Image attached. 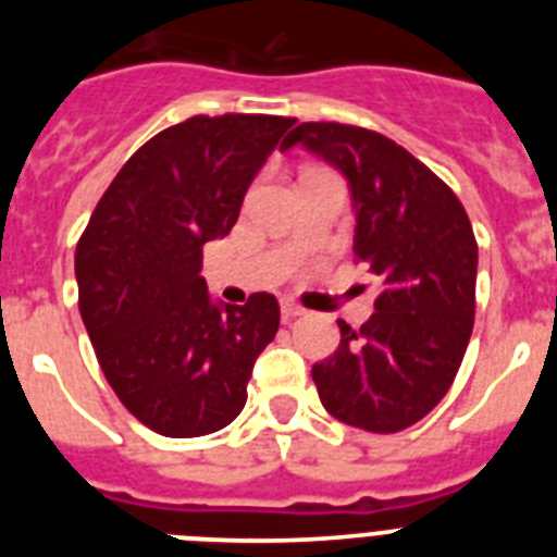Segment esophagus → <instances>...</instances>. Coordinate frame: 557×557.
I'll return each instance as SVG.
<instances>
[{"instance_id":"obj_1","label":"esophagus","mask_w":557,"mask_h":557,"mask_svg":"<svg viewBox=\"0 0 557 557\" xmlns=\"http://www.w3.org/2000/svg\"><path fill=\"white\" fill-rule=\"evenodd\" d=\"M301 314H304V309L301 307H298V304H293V301H284L282 304V318H284V321H295V318H301Z\"/></svg>"}]
</instances>
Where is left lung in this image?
Wrapping results in <instances>:
<instances>
[{
  "instance_id": "8db88e82",
  "label": "left lung",
  "mask_w": 557,
  "mask_h": 557,
  "mask_svg": "<svg viewBox=\"0 0 557 557\" xmlns=\"http://www.w3.org/2000/svg\"><path fill=\"white\" fill-rule=\"evenodd\" d=\"M304 145L348 178L354 256L376 278V312L337 321L339 346L312 368L323 407L366 432H401L449 393L474 329L476 239L455 191L376 131L304 122Z\"/></svg>"
}]
</instances>
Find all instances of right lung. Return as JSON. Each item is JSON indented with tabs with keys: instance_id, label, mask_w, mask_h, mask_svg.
Wrapping results in <instances>:
<instances>
[{
	"instance_id": "right-lung-1",
	"label": "right lung",
	"mask_w": 557,
	"mask_h": 557,
	"mask_svg": "<svg viewBox=\"0 0 557 557\" xmlns=\"http://www.w3.org/2000/svg\"><path fill=\"white\" fill-rule=\"evenodd\" d=\"M289 116H189L133 152L75 250L77 307L125 410L166 437L228 426L256 357L278 332V301L209 298L203 245L225 236Z\"/></svg>"
}]
</instances>
